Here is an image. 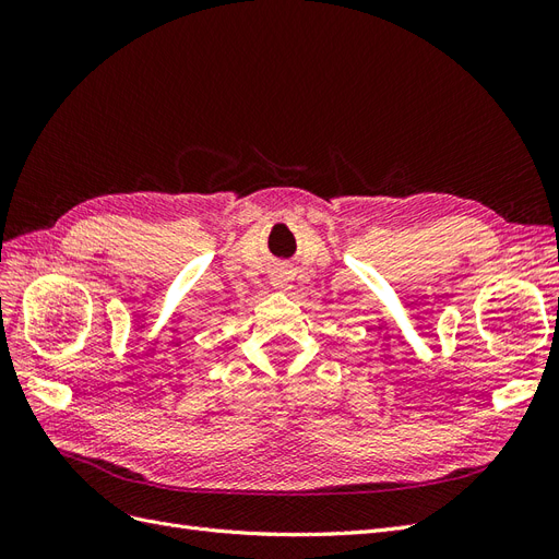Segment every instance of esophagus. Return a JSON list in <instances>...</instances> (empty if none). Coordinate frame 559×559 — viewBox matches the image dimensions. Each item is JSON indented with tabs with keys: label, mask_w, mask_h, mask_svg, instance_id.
<instances>
[{
	"label": "esophagus",
	"mask_w": 559,
	"mask_h": 559,
	"mask_svg": "<svg viewBox=\"0 0 559 559\" xmlns=\"http://www.w3.org/2000/svg\"><path fill=\"white\" fill-rule=\"evenodd\" d=\"M292 280H294V273H292L289 267H280L277 273L273 275V284H275V286H280V289H284V286H289V282H292Z\"/></svg>",
	"instance_id": "34e87169"
}]
</instances>
